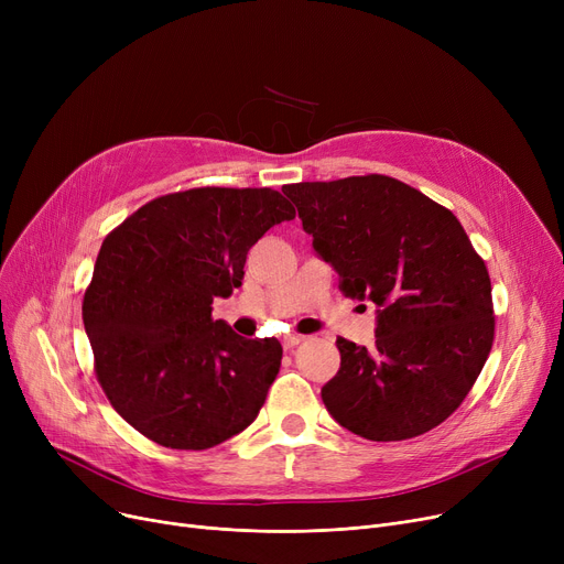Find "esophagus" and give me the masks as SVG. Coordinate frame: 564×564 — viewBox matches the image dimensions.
<instances>
[{
  "mask_svg": "<svg viewBox=\"0 0 564 564\" xmlns=\"http://www.w3.org/2000/svg\"><path fill=\"white\" fill-rule=\"evenodd\" d=\"M304 340V336H300V334H288V336H283V349H292L294 345H300Z\"/></svg>",
  "mask_w": 564,
  "mask_h": 564,
  "instance_id": "esophagus-1",
  "label": "esophagus"
}]
</instances>
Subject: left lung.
Listing matches in <instances>:
<instances>
[{
  "mask_svg": "<svg viewBox=\"0 0 564 564\" xmlns=\"http://www.w3.org/2000/svg\"><path fill=\"white\" fill-rule=\"evenodd\" d=\"M340 292L377 306L375 345L338 338L322 402L349 432L404 441L441 425L494 343L491 281L457 217L389 175L283 185Z\"/></svg>",
  "mask_w": 564,
  "mask_h": 564,
  "instance_id": "left-lung-1",
  "label": "left lung"
}]
</instances>
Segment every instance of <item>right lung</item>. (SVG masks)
I'll return each mask as SVG.
<instances>
[{
  "label": "right lung",
  "mask_w": 564,
  "mask_h": 564,
  "mask_svg": "<svg viewBox=\"0 0 564 564\" xmlns=\"http://www.w3.org/2000/svg\"><path fill=\"white\" fill-rule=\"evenodd\" d=\"M294 207L270 187H196L141 205L100 247L82 302L96 377L143 436L205 451L249 427L279 375L276 338L213 319L249 249Z\"/></svg>",
  "instance_id": "obj_1"
}]
</instances>
